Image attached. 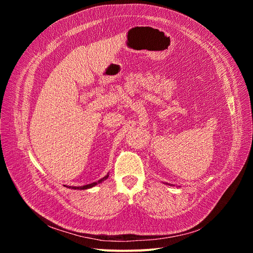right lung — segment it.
<instances>
[{
  "label": "right lung",
  "mask_w": 253,
  "mask_h": 253,
  "mask_svg": "<svg viewBox=\"0 0 253 253\" xmlns=\"http://www.w3.org/2000/svg\"><path fill=\"white\" fill-rule=\"evenodd\" d=\"M109 177V173H108V175H105L103 178H101V179H99L98 181H96V182H93V183H89V185H85V186H81V187H68V188H71V189H79V190H84V189H89V188H91V187H94V186H96V185H98V183H100V182H102L103 180H105L106 178Z\"/></svg>",
  "instance_id": "right-lung-1"
}]
</instances>
